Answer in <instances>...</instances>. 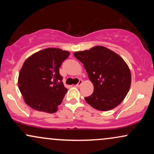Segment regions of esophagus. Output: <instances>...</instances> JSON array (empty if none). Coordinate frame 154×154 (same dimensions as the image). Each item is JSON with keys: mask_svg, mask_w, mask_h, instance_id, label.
Returning <instances> with one entry per match:
<instances>
[{"mask_svg": "<svg viewBox=\"0 0 154 154\" xmlns=\"http://www.w3.org/2000/svg\"><path fill=\"white\" fill-rule=\"evenodd\" d=\"M82 79H79V82L77 83V84L75 86H76V87H79V86H80L81 85H82Z\"/></svg>", "mask_w": 154, "mask_h": 154, "instance_id": "34e87169", "label": "esophagus"}]
</instances>
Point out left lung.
Wrapping results in <instances>:
<instances>
[{
  "mask_svg": "<svg viewBox=\"0 0 154 154\" xmlns=\"http://www.w3.org/2000/svg\"><path fill=\"white\" fill-rule=\"evenodd\" d=\"M74 55L94 86L93 94L85 98L86 102L98 111L111 110L121 103L131 85V73L122 58L100 45Z\"/></svg>",
  "mask_w": 154,
  "mask_h": 154,
  "instance_id": "obj_1",
  "label": "left lung"
}]
</instances>
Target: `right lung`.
Listing matches in <instances>:
<instances>
[{
    "mask_svg": "<svg viewBox=\"0 0 154 154\" xmlns=\"http://www.w3.org/2000/svg\"><path fill=\"white\" fill-rule=\"evenodd\" d=\"M69 54L60 48H48L24 61L19 75V88L32 109L50 114L58 111L67 92L59 68Z\"/></svg>",
    "mask_w": 154,
    "mask_h": 154,
    "instance_id": "right-lung-1",
    "label": "right lung"
}]
</instances>
